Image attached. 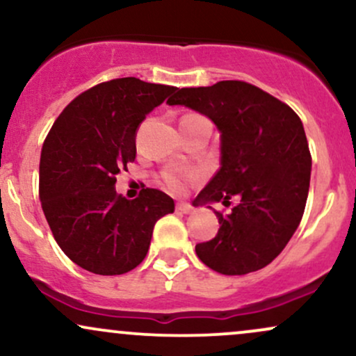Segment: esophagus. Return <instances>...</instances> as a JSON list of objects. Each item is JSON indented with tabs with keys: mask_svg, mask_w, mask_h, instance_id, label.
Wrapping results in <instances>:
<instances>
[{
	"mask_svg": "<svg viewBox=\"0 0 356 356\" xmlns=\"http://www.w3.org/2000/svg\"><path fill=\"white\" fill-rule=\"evenodd\" d=\"M177 211H181L182 214H192V212H194V207H192L191 204H187V202H179L177 204Z\"/></svg>",
	"mask_w": 356,
	"mask_h": 356,
	"instance_id": "esophagus-1",
	"label": "esophagus"
}]
</instances>
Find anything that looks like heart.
Instances as JSON below:
<instances>
[{
  "mask_svg": "<svg viewBox=\"0 0 356 356\" xmlns=\"http://www.w3.org/2000/svg\"><path fill=\"white\" fill-rule=\"evenodd\" d=\"M164 184L167 189L174 192H181L186 187L189 179H195V172H177V170H167L164 172Z\"/></svg>",
  "mask_w": 356,
  "mask_h": 356,
  "instance_id": "b5f03b06",
  "label": "heart"
}]
</instances>
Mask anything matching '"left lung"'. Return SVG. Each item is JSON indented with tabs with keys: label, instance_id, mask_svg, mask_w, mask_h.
Wrapping results in <instances>:
<instances>
[{
	"label": "left lung",
	"instance_id": "8db88e82",
	"mask_svg": "<svg viewBox=\"0 0 356 356\" xmlns=\"http://www.w3.org/2000/svg\"><path fill=\"white\" fill-rule=\"evenodd\" d=\"M169 105L206 115L220 134V167L194 206L239 204L219 219L214 239L195 254L220 275H248L283 251L303 218L312 155L300 117L254 85L238 80L181 88Z\"/></svg>",
	"mask_w": 356,
	"mask_h": 356
}]
</instances>
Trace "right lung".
I'll return each mask as SVG.
<instances>
[{
	"instance_id": "obj_1",
	"label": "right lung",
	"mask_w": 356,
	"mask_h": 356,
	"mask_svg": "<svg viewBox=\"0 0 356 356\" xmlns=\"http://www.w3.org/2000/svg\"><path fill=\"white\" fill-rule=\"evenodd\" d=\"M175 90L136 76L110 80L76 97L53 124L40 157V201L53 238L80 268L132 271L155 222L174 212V199L157 189L122 197L115 175L136 161L138 127Z\"/></svg>"
}]
</instances>
